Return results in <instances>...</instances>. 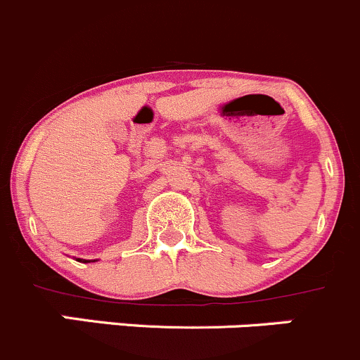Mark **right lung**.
Listing matches in <instances>:
<instances>
[{
  "label": "right lung",
  "mask_w": 360,
  "mask_h": 360,
  "mask_svg": "<svg viewBox=\"0 0 360 360\" xmlns=\"http://www.w3.org/2000/svg\"><path fill=\"white\" fill-rule=\"evenodd\" d=\"M78 261H79V259H78Z\"/></svg>",
  "instance_id": "add662e5"
}]
</instances>
